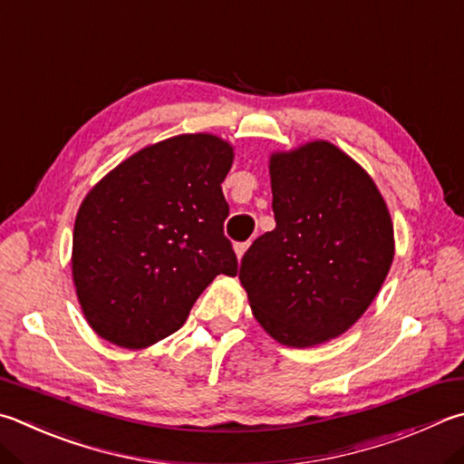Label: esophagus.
<instances>
[{
	"mask_svg": "<svg viewBox=\"0 0 464 464\" xmlns=\"http://www.w3.org/2000/svg\"><path fill=\"white\" fill-rule=\"evenodd\" d=\"M247 247H249V241H246V243H237V246H235V256H237V259H241V257H243V254H246Z\"/></svg>",
	"mask_w": 464,
	"mask_h": 464,
	"instance_id": "esophagus-1",
	"label": "esophagus"
}]
</instances>
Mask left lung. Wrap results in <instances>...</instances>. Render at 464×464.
Segmentation results:
<instances>
[{"label": "left lung", "mask_w": 464, "mask_h": 464, "mask_svg": "<svg viewBox=\"0 0 464 464\" xmlns=\"http://www.w3.org/2000/svg\"><path fill=\"white\" fill-rule=\"evenodd\" d=\"M276 229L246 251L239 282L274 341L306 349L363 316L390 272L393 223L382 192L331 141L269 156Z\"/></svg>", "instance_id": "8db88e82"}]
</instances>
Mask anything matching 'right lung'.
<instances>
[{"instance_id":"add662e5","label":"right lung","mask_w":464,"mask_h":464,"mask_svg":"<svg viewBox=\"0 0 464 464\" xmlns=\"http://www.w3.org/2000/svg\"><path fill=\"white\" fill-rule=\"evenodd\" d=\"M233 156L213 133H182L141 148L87 192L71 267L101 339L146 349L179 331L218 274H237L221 188Z\"/></svg>"}]
</instances>
